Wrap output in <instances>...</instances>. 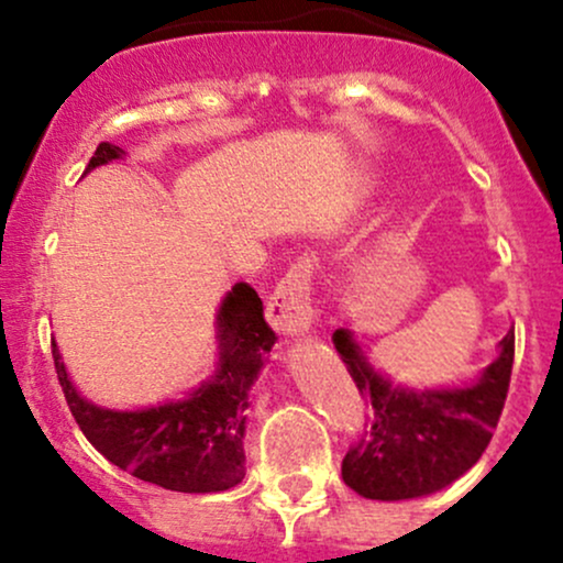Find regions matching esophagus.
Wrapping results in <instances>:
<instances>
[{"label": "esophagus", "mask_w": 563, "mask_h": 563, "mask_svg": "<svg viewBox=\"0 0 563 563\" xmlns=\"http://www.w3.org/2000/svg\"><path fill=\"white\" fill-rule=\"evenodd\" d=\"M312 262L303 260L283 275L267 301V320L277 333L303 335L312 331Z\"/></svg>", "instance_id": "obj_1"}]
</instances>
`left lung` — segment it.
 Listing matches in <instances>:
<instances>
[{
    "label": "left lung",
    "mask_w": 563,
    "mask_h": 563,
    "mask_svg": "<svg viewBox=\"0 0 563 563\" xmlns=\"http://www.w3.org/2000/svg\"><path fill=\"white\" fill-rule=\"evenodd\" d=\"M335 352L363 397L373 426L349 448L341 476L371 500H410L439 493L463 476L487 450L500 421L514 367V331L476 384L452 389H405L367 363L349 328L333 333Z\"/></svg>",
    "instance_id": "1"
}]
</instances>
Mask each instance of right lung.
<instances>
[{"mask_svg":"<svg viewBox=\"0 0 563 563\" xmlns=\"http://www.w3.org/2000/svg\"><path fill=\"white\" fill-rule=\"evenodd\" d=\"M124 156L100 142L87 172ZM84 172V174H87ZM219 363L214 376L177 402L145 410H108L84 399L70 384L57 344L55 371L76 423L113 466L174 493H224L245 476V410L249 394L277 335L264 320L260 294L235 283L217 312Z\"/></svg>","mask_w":563,"mask_h":563,"instance_id":"right-lung-1","label":"right lung"}]
</instances>
